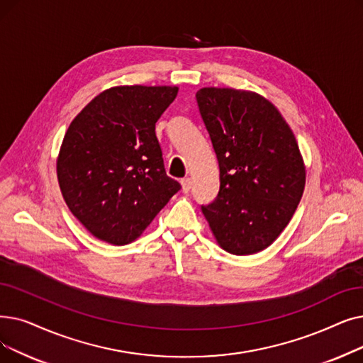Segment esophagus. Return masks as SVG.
Here are the masks:
<instances>
[{"instance_id":"obj_1","label":"esophagus","mask_w":363,"mask_h":363,"mask_svg":"<svg viewBox=\"0 0 363 363\" xmlns=\"http://www.w3.org/2000/svg\"><path fill=\"white\" fill-rule=\"evenodd\" d=\"M181 185H182V191L184 193H190V190H191V179L190 178L182 179Z\"/></svg>"}]
</instances>
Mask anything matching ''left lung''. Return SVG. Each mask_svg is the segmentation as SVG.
<instances>
[{
  "mask_svg": "<svg viewBox=\"0 0 363 363\" xmlns=\"http://www.w3.org/2000/svg\"><path fill=\"white\" fill-rule=\"evenodd\" d=\"M196 98L219 164V193L201 212L224 250L257 254L285 230L304 193L295 135L255 91L203 87Z\"/></svg>",
  "mask_w": 363,
  "mask_h": 363,
  "instance_id": "8db88e82",
  "label": "left lung"
}]
</instances>
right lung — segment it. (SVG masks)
Returning a JSON list of instances; mask_svg holds the SVG:
<instances>
[{"instance_id":"1","label":"right lung","mask_w":363,"mask_h":363,"mask_svg":"<svg viewBox=\"0 0 363 363\" xmlns=\"http://www.w3.org/2000/svg\"><path fill=\"white\" fill-rule=\"evenodd\" d=\"M177 86H116L71 121L56 172L72 215L94 238L136 240L181 185L166 175L155 123Z\"/></svg>"}]
</instances>
